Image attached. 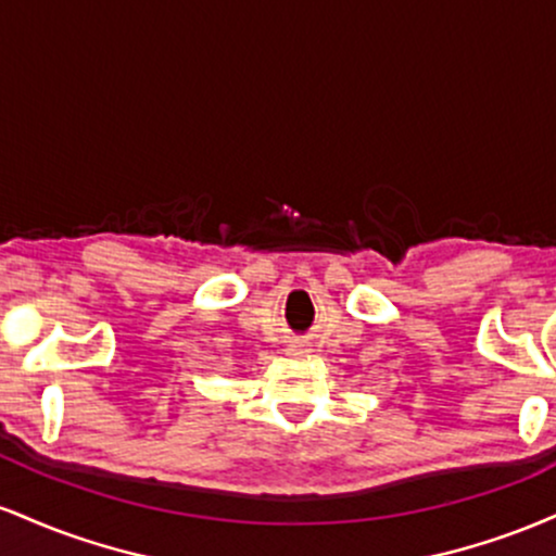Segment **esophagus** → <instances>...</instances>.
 Instances as JSON below:
<instances>
[{"instance_id": "obj_1", "label": "esophagus", "mask_w": 556, "mask_h": 556, "mask_svg": "<svg viewBox=\"0 0 556 556\" xmlns=\"http://www.w3.org/2000/svg\"><path fill=\"white\" fill-rule=\"evenodd\" d=\"M292 355H300V350H295V348H292Z\"/></svg>"}]
</instances>
